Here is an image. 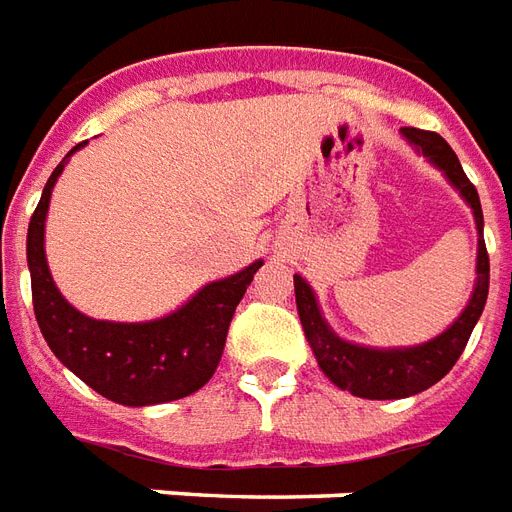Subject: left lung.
<instances>
[{"label":"left lung","instance_id":"8db88e82","mask_svg":"<svg viewBox=\"0 0 512 512\" xmlns=\"http://www.w3.org/2000/svg\"><path fill=\"white\" fill-rule=\"evenodd\" d=\"M401 138L418 154H423L426 162H431L461 195V200L472 208L478 227L475 287L456 320L429 342L412 344V347H366V344L347 342L333 331L317 304L312 285L301 274H295V306L317 366L336 388L350 391L361 399H407L442 380L467 347L469 333L478 325L488 298V252L483 241V208H480L478 189L469 184L456 151L437 132L401 127Z\"/></svg>","mask_w":512,"mask_h":512}]
</instances>
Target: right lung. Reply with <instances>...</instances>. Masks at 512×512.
<instances>
[{
  "instance_id": "right-lung-1",
  "label": "right lung",
  "mask_w": 512,
  "mask_h": 512,
  "mask_svg": "<svg viewBox=\"0 0 512 512\" xmlns=\"http://www.w3.org/2000/svg\"><path fill=\"white\" fill-rule=\"evenodd\" d=\"M78 143L67 151L37 203L26 233V263L32 274L34 317L56 358L92 391L124 407H151L200 391L225 350V336L263 260L217 282H208L187 304L146 323L94 320L78 312L56 287L45 257V217L56 181Z\"/></svg>"
}]
</instances>
